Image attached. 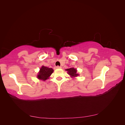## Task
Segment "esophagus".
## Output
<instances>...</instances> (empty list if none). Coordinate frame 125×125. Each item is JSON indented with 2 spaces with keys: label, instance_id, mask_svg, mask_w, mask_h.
Segmentation results:
<instances>
[{
  "label": "esophagus",
  "instance_id": "obj_1",
  "mask_svg": "<svg viewBox=\"0 0 125 125\" xmlns=\"http://www.w3.org/2000/svg\"><path fill=\"white\" fill-rule=\"evenodd\" d=\"M56 69H59V68H62V67H60V66H56Z\"/></svg>",
  "mask_w": 125,
  "mask_h": 125
}]
</instances>
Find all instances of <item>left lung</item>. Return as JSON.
I'll use <instances>...</instances> for the list:
<instances>
[{
  "label": "left lung",
  "mask_w": 125,
  "mask_h": 125,
  "mask_svg": "<svg viewBox=\"0 0 125 125\" xmlns=\"http://www.w3.org/2000/svg\"><path fill=\"white\" fill-rule=\"evenodd\" d=\"M68 71V73L70 75L71 77H77L78 75V74L77 73V70L76 69H74L73 68H71L66 69Z\"/></svg>",
  "instance_id": "obj_1"
}]
</instances>
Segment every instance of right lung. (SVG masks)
I'll list each match as a JSON object with an SVG mask.
<instances>
[{
    "mask_svg": "<svg viewBox=\"0 0 125 125\" xmlns=\"http://www.w3.org/2000/svg\"><path fill=\"white\" fill-rule=\"evenodd\" d=\"M53 71L54 70L52 68H50L43 66L40 69L39 74L37 75V78L45 81L48 78L52 73H53Z\"/></svg>",
    "mask_w": 125,
    "mask_h": 125,
    "instance_id": "add662e5",
    "label": "right lung"
}]
</instances>
